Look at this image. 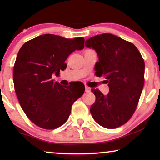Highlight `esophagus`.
I'll return each mask as SVG.
<instances>
[{
    "instance_id": "obj_1",
    "label": "esophagus",
    "mask_w": 160,
    "mask_h": 160,
    "mask_svg": "<svg viewBox=\"0 0 160 160\" xmlns=\"http://www.w3.org/2000/svg\"><path fill=\"white\" fill-rule=\"evenodd\" d=\"M85 91H86V92H88L90 91V88H89V87L85 86Z\"/></svg>"
}]
</instances>
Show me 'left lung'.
Here are the masks:
<instances>
[{"instance_id": "1", "label": "left lung", "mask_w": 160, "mask_h": 160, "mask_svg": "<svg viewBox=\"0 0 160 160\" xmlns=\"http://www.w3.org/2000/svg\"><path fill=\"white\" fill-rule=\"evenodd\" d=\"M85 46L95 50L99 61L95 74L103 76L109 87L104 95L92 89L96 100L90 112L95 121L106 128H117L125 124L134 113L144 84L145 63L132 43L110 33L87 39Z\"/></svg>"}]
</instances>
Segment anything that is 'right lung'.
Listing matches in <instances>:
<instances>
[{"label": "right lung", "mask_w": 160, "mask_h": 160, "mask_svg": "<svg viewBox=\"0 0 160 160\" xmlns=\"http://www.w3.org/2000/svg\"><path fill=\"white\" fill-rule=\"evenodd\" d=\"M84 39L53 34L39 36L24 43L14 66V84L20 106L31 122L47 130L67 121L71 106L84 92V85L62 86L52 79L64 71L65 62L75 50L84 47Z\"/></svg>", "instance_id": "1"}]
</instances>
